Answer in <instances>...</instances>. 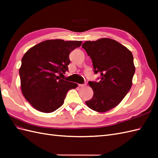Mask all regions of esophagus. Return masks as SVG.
Wrapping results in <instances>:
<instances>
[{"label":"esophagus","instance_id":"esophagus-1","mask_svg":"<svg viewBox=\"0 0 158 158\" xmlns=\"http://www.w3.org/2000/svg\"><path fill=\"white\" fill-rule=\"evenodd\" d=\"M86 85V84L85 83V84H78V86H80V87H84V86H85Z\"/></svg>","mask_w":158,"mask_h":158}]
</instances>
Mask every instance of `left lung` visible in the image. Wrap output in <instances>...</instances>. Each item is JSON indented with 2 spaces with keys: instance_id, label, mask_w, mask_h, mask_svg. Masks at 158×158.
Returning <instances> with one entry per match:
<instances>
[{
  "instance_id": "8db88e82",
  "label": "left lung",
  "mask_w": 158,
  "mask_h": 158,
  "mask_svg": "<svg viewBox=\"0 0 158 158\" xmlns=\"http://www.w3.org/2000/svg\"><path fill=\"white\" fill-rule=\"evenodd\" d=\"M82 47L90 56L99 82H88L94 94L87 106L92 110L106 112L117 106L131 89L135 71L131 52L117 41L102 38L84 42Z\"/></svg>"
}]
</instances>
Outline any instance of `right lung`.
Returning <instances> with one entry per match:
<instances>
[{
  "label": "right lung",
  "instance_id": "obj_1",
  "mask_svg": "<svg viewBox=\"0 0 158 158\" xmlns=\"http://www.w3.org/2000/svg\"><path fill=\"white\" fill-rule=\"evenodd\" d=\"M81 44V41L46 40L25 53L19 69L21 87L35 109L53 112L63 105L68 90L78 86L60 77L68 72L70 52Z\"/></svg>",
  "mask_w": 158,
  "mask_h": 158
}]
</instances>
